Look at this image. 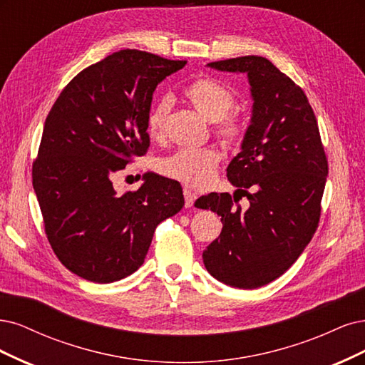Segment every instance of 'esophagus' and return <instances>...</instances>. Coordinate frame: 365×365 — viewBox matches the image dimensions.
I'll return each instance as SVG.
<instances>
[{"label": "esophagus", "instance_id": "obj_1", "mask_svg": "<svg viewBox=\"0 0 365 365\" xmlns=\"http://www.w3.org/2000/svg\"><path fill=\"white\" fill-rule=\"evenodd\" d=\"M183 195H185V206L191 207L197 200V194L191 190V187H183Z\"/></svg>", "mask_w": 365, "mask_h": 365}]
</instances>
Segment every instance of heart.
Masks as SVG:
<instances>
[{
	"label": "heart",
	"mask_w": 365,
	"mask_h": 365,
	"mask_svg": "<svg viewBox=\"0 0 365 365\" xmlns=\"http://www.w3.org/2000/svg\"><path fill=\"white\" fill-rule=\"evenodd\" d=\"M185 97L205 120L215 123V133L222 144L238 145L241 143L244 125L240 116L230 112L235 106L230 89L214 78L203 77L185 88ZM171 106L173 98L165 96L148 112L147 130L151 138L162 136ZM220 160V153L212 147L183 148L163 158L158 163V168L163 175L186 186L205 187L215 179Z\"/></svg>",
	"instance_id": "b5f03b06"
}]
</instances>
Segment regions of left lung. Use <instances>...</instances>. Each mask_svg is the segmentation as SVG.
<instances>
[{
	"label": "left lung",
	"mask_w": 365,
	"mask_h": 365,
	"mask_svg": "<svg viewBox=\"0 0 365 365\" xmlns=\"http://www.w3.org/2000/svg\"><path fill=\"white\" fill-rule=\"evenodd\" d=\"M247 74L253 100L241 151L227 167L233 197L210 192L195 202L221 217L220 237L203 252L210 276L233 288L269 284L297 261L320 220L327 159L304 92L261 56L207 63ZM245 195L250 207L236 205Z\"/></svg>",
	"instance_id": "8db88e82"
}]
</instances>
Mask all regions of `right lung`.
<instances>
[{
    "mask_svg": "<svg viewBox=\"0 0 365 365\" xmlns=\"http://www.w3.org/2000/svg\"><path fill=\"white\" fill-rule=\"evenodd\" d=\"M185 61L121 50L77 74L45 120L33 187L45 233L69 272L110 284L144 264L160 221L185 200L179 182L148 173L138 191L110 178L150 145L153 92Z\"/></svg>",
    "mask_w": 365,
    "mask_h": 365,
    "instance_id": "1",
    "label": "right lung"
}]
</instances>
